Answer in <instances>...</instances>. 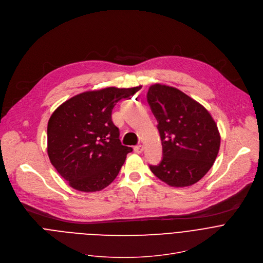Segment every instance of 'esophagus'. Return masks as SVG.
Returning <instances> with one entry per match:
<instances>
[{"label":"esophagus","mask_w":263,"mask_h":263,"mask_svg":"<svg viewBox=\"0 0 263 263\" xmlns=\"http://www.w3.org/2000/svg\"><path fill=\"white\" fill-rule=\"evenodd\" d=\"M143 149H144V146H143L142 144H138V145H136V146L134 147V151H135L137 154H141V153L143 152Z\"/></svg>","instance_id":"1"}]
</instances>
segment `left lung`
<instances>
[{
    "instance_id": "8db88e82",
    "label": "left lung",
    "mask_w": 263,
    "mask_h": 263,
    "mask_svg": "<svg viewBox=\"0 0 263 263\" xmlns=\"http://www.w3.org/2000/svg\"><path fill=\"white\" fill-rule=\"evenodd\" d=\"M147 101L158 121L163 160L152 172L172 187H186L201 180L213 166L220 147V133L211 114L179 89L156 83Z\"/></svg>"
}]
</instances>
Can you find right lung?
<instances>
[{"mask_svg":"<svg viewBox=\"0 0 263 263\" xmlns=\"http://www.w3.org/2000/svg\"><path fill=\"white\" fill-rule=\"evenodd\" d=\"M141 87L86 91L53 111L47 128V153L70 187L84 193L99 192L118 176L133 149L122 145L111 110L120 99L133 96Z\"/></svg>","mask_w":263,"mask_h":263,"instance_id":"obj_1","label":"right lung"}]
</instances>
